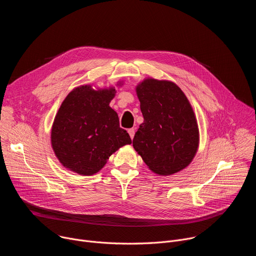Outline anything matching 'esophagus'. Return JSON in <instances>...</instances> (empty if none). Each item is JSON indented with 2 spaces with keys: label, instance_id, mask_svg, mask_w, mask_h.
I'll return each instance as SVG.
<instances>
[{
  "label": "esophagus",
  "instance_id": "34e87169",
  "mask_svg": "<svg viewBox=\"0 0 256 256\" xmlns=\"http://www.w3.org/2000/svg\"><path fill=\"white\" fill-rule=\"evenodd\" d=\"M128 132V134H130V138L132 140V138H134V128H130Z\"/></svg>",
  "mask_w": 256,
  "mask_h": 256
}]
</instances>
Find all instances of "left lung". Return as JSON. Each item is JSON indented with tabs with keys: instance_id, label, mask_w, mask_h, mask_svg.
Wrapping results in <instances>:
<instances>
[{
	"instance_id": "obj_1",
	"label": "left lung",
	"mask_w": 256,
	"mask_h": 256,
	"mask_svg": "<svg viewBox=\"0 0 256 256\" xmlns=\"http://www.w3.org/2000/svg\"><path fill=\"white\" fill-rule=\"evenodd\" d=\"M144 122L132 146L153 172L171 175L190 164L198 148L194 109L173 82L146 79L136 88Z\"/></svg>"
}]
</instances>
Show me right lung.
<instances>
[{
  "instance_id": "right-lung-1",
  "label": "right lung",
  "mask_w": 256,
  "mask_h": 256,
  "mask_svg": "<svg viewBox=\"0 0 256 256\" xmlns=\"http://www.w3.org/2000/svg\"><path fill=\"white\" fill-rule=\"evenodd\" d=\"M116 89L94 90L83 85L62 101L52 128V146L62 165L90 176L103 168L116 151L132 144L120 126L118 114L109 106Z\"/></svg>"
}]
</instances>
